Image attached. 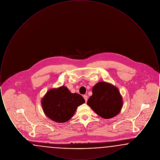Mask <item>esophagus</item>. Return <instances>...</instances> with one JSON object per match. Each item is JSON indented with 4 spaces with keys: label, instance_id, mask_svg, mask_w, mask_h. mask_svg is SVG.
I'll list each match as a JSON object with an SVG mask.
<instances>
[{
    "label": "esophagus",
    "instance_id": "1",
    "mask_svg": "<svg viewBox=\"0 0 160 160\" xmlns=\"http://www.w3.org/2000/svg\"><path fill=\"white\" fill-rule=\"evenodd\" d=\"M84 99L85 100L86 102L88 101V97L87 95H84L83 96Z\"/></svg>",
    "mask_w": 160,
    "mask_h": 160
}]
</instances>
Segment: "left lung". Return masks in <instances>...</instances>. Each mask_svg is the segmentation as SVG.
<instances>
[{"instance_id": "8db88e82", "label": "left lung", "mask_w": 160, "mask_h": 160, "mask_svg": "<svg viewBox=\"0 0 160 160\" xmlns=\"http://www.w3.org/2000/svg\"><path fill=\"white\" fill-rule=\"evenodd\" d=\"M87 104L97 114L104 119L112 118L118 114L123 104L118 89L106 82H99L93 86L92 95Z\"/></svg>"}]
</instances>
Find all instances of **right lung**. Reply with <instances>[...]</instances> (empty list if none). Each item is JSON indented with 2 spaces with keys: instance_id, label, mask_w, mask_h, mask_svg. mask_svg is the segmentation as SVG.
<instances>
[{
  "instance_id": "obj_1",
  "label": "right lung",
  "mask_w": 160,
  "mask_h": 160,
  "mask_svg": "<svg viewBox=\"0 0 160 160\" xmlns=\"http://www.w3.org/2000/svg\"><path fill=\"white\" fill-rule=\"evenodd\" d=\"M85 102L83 97L76 93H71L65 86L52 89L41 100L44 113L55 122L69 121L75 113L77 107Z\"/></svg>"
}]
</instances>
